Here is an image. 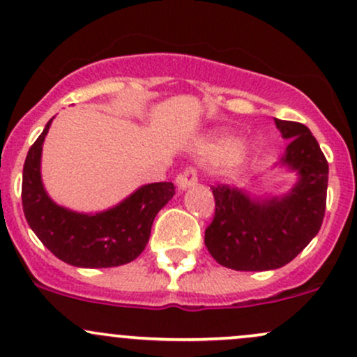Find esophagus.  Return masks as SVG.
I'll return each instance as SVG.
<instances>
[{
  "instance_id": "1",
  "label": "esophagus",
  "mask_w": 357,
  "mask_h": 357,
  "mask_svg": "<svg viewBox=\"0 0 357 357\" xmlns=\"http://www.w3.org/2000/svg\"><path fill=\"white\" fill-rule=\"evenodd\" d=\"M198 183V176H196L195 167H186L181 174H178L176 178V184H178L179 190H186V188L195 186Z\"/></svg>"
}]
</instances>
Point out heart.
Segmentation results:
<instances>
[{
    "label": "heart",
    "instance_id": "obj_1",
    "mask_svg": "<svg viewBox=\"0 0 357 357\" xmlns=\"http://www.w3.org/2000/svg\"><path fill=\"white\" fill-rule=\"evenodd\" d=\"M199 153L208 159H216L228 169L236 167L247 158L248 147L245 144H236V141L227 134H218L204 141L199 146Z\"/></svg>",
    "mask_w": 357,
    "mask_h": 357
}]
</instances>
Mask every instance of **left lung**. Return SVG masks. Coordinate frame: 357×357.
<instances>
[{
	"label": "left lung",
	"mask_w": 357,
	"mask_h": 357,
	"mask_svg": "<svg viewBox=\"0 0 357 357\" xmlns=\"http://www.w3.org/2000/svg\"><path fill=\"white\" fill-rule=\"evenodd\" d=\"M275 126L289 139L280 162L298 179L287 195L265 199L230 184L211 186L215 216L204 231V245L223 267L240 272L280 268L321 230L329 178L326 155L301 122L275 119Z\"/></svg>",
	"instance_id": "left-lung-1"
}]
</instances>
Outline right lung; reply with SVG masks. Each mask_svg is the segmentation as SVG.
I'll list each match as a JSON object with an SVG mask.
<instances>
[{
	"mask_svg": "<svg viewBox=\"0 0 357 357\" xmlns=\"http://www.w3.org/2000/svg\"><path fill=\"white\" fill-rule=\"evenodd\" d=\"M52 121L24 159L22 203L30 228L53 255L73 267L107 268L136 260L149 241L155 215L174 196V184H144L117 206L96 215L59 206L45 191L40 174Z\"/></svg>",
	"mask_w": 357,
	"mask_h": 357,
	"instance_id": "add662e5",
	"label": "right lung"
}]
</instances>
